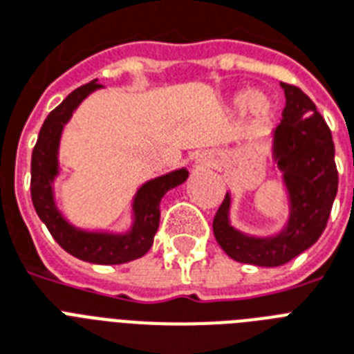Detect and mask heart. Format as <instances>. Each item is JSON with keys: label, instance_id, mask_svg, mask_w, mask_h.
Here are the masks:
<instances>
[{"label": "heart", "instance_id": "b5f03b06", "mask_svg": "<svg viewBox=\"0 0 354 354\" xmlns=\"http://www.w3.org/2000/svg\"><path fill=\"white\" fill-rule=\"evenodd\" d=\"M236 102H239V104H248V102H250V108H252L255 113H264L268 110V99L264 95L250 97L248 93H244V95H239Z\"/></svg>", "mask_w": 354, "mask_h": 354}]
</instances>
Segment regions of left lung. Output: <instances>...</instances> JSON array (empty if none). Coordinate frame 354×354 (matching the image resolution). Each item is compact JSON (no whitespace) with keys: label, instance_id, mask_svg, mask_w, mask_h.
<instances>
[{"label":"left lung","instance_id":"8db88e82","mask_svg":"<svg viewBox=\"0 0 354 354\" xmlns=\"http://www.w3.org/2000/svg\"><path fill=\"white\" fill-rule=\"evenodd\" d=\"M286 104L274 132V156L290 193V221L274 239H253L227 222L230 194L213 218L216 242L239 263L281 266L310 248L324 233L338 191L330 128L297 86L283 82Z\"/></svg>","mask_w":354,"mask_h":354}]
</instances>
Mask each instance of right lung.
Here are the masks:
<instances>
[{"label":"right lung","instance_id":"right-lung-1","mask_svg":"<svg viewBox=\"0 0 354 354\" xmlns=\"http://www.w3.org/2000/svg\"><path fill=\"white\" fill-rule=\"evenodd\" d=\"M97 88H101V84H97L95 80L77 88L44 121L30 160V198L53 239L73 257L95 264H122L143 257L149 252L160 226V202L163 194L185 182L189 172L185 169L169 172L165 176L150 180L139 189L133 200L136 222L132 232L127 235L80 232L64 221L55 205L51 189L53 178L58 172L57 150L60 132L75 108Z\"/></svg>","mask_w":354,"mask_h":354}]
</instances>
